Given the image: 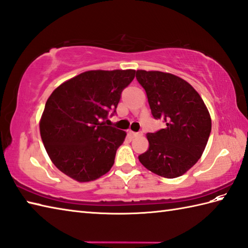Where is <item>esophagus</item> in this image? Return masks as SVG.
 <instances>
[{
  "label": "esophagus",
  "instance_id": "esophagus-1",
  "mask_svg": "<svg viewBox=\"0 0 248 248\" xmlns=\"http://www.w3.org/2000/svg\"><path fill=\"white\" fill-rule=\"evenodd\" d=\"M130 134L132 138H139V136L143 135V132H141V131H139V132H130Z\"/></svg>",
  "mask_w": 248,
  "mask_h": 248
}]
</instances>
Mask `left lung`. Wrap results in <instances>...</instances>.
I'll return each instance as SVG.
<instances>
[{
  "label": "left lung",
  "instance_id": "1",
  "mask_svg": "<svg viewBox=\"0 0 248 248\" xmlns=\"http://www.w3.org/2000/svg\"><path fill=\"white\" fill-rule=\"evenodd\" d=\"M151 114L166 124L147 134L149 148L139 156L147 170L164 178H177L196 164L211 133V117L202 97L189 84L170 73L136 71Z\"/></svg>",
  "mask_w": 248,
  "mask_h": 248
}]
</instances>
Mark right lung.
<instances>
[{"label":"right lung","mask_w":248,"mask_h":248,"mask_svg":"<svg viewBox=\"0 0 248 248\" xmlns=\"http://www.w3.org/2000/svg\"><path fill=\"white\" fill-rule=\"evenodd\" d=\"M135 70H92L62 83L51 93L40 135L51 161L78 182L93 181L114 164L125 132L105 120L116 114L121 93Z\"/></svg>","instance_id":"right-lung-1"}]
</instances>
